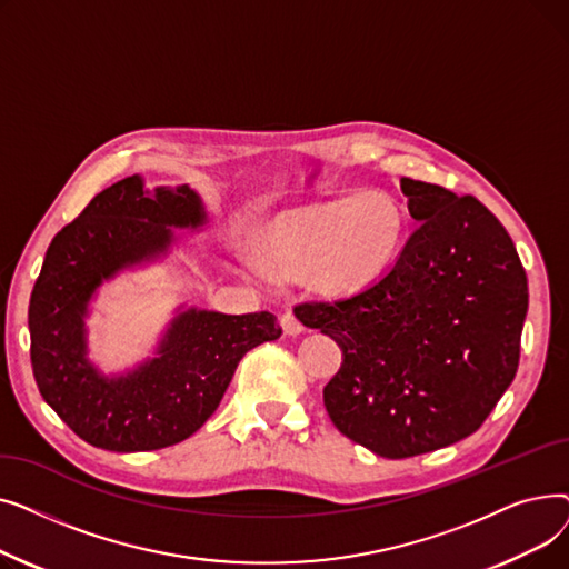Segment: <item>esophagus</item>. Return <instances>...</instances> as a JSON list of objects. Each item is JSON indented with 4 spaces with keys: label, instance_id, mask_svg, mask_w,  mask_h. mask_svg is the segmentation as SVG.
<instances>
[{
    "label": "esophagus",
    "instance_id": "34e87169",
    "mask_svg": "<svg viewBox=\"0 0 569 569\" xmlns=\"http://www.w3.org/2000/svg\"><path fill=\"white\" fill-rule=\"evenodd\" d=\"M281 327H283V332L288 335V337H297V335H302L305 332V325L295 318V313H290V311H286L283 316H281Z\"/></svg>",
    "mask_w": 569,
    "mask_h": 569
}]
</instances>
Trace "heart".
<instances>
[{
  "instance_id": "obj_1",
  "label": "heart",
  "mask_w": 569,
  "mask_h": 569,
  "mask_svg": "<svg viewBox=\"0 0 569 569\" xmlns=\"http://www.w3.org/2000/svg\"><path fill=\"white\" fill-rule=\"evenodd\" d=\"M408 232L401 202L382 189L311 200L279 214L258 242L262 264L325 295L355 292L390 269Z\"/></svg>"
}]
</instances>
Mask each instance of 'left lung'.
<instances>
[{
  "instance_id": "8db88e82",
  "label": "left lung",
  "mask_w": 569,
  "mask_h": 569,
  "mask_svg": "<svg viewBox=\"0 0 569 569\" xmlns=\"http://www.w3.org/2000/svg\"><path fill=\"white\" fill-rule=\"evenodd\" d=\"M415 230L397 262L337 302L295 307L343 362L335 427L378 457L440 450L482 427L512 385L528 281L502 223L472 196L401 177Z\"/></svg>"
}]
</instances>
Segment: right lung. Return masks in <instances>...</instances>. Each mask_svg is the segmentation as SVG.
<instances>
[{
	"mask_svg": "<svg viewBox=\"0 0 569 569\" xmlns=\"http://www.w3.org/2000/svg\"><path fill=\"white\" fill-rule=\"evenodd\" d=\"M204 226L198 191L147 189L131 174L50 242L29 300V352L41 397L89 445L149 452L187 440L219 408L239 360L281 337L269 311L228 316L179 305L152 357L119 373L92 362L87 318L101 286L166 260L179 244L174 228Z\"/></svg>",
	"mask_w": 569,
	"mask_h": 569,
	"instance_id": "add662e5",
	"label": "right lung"
}]
</instances>
